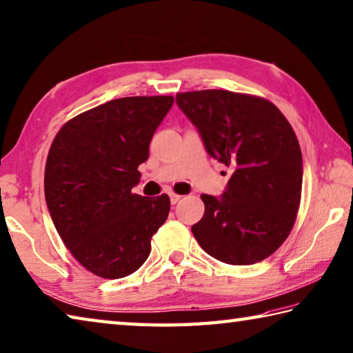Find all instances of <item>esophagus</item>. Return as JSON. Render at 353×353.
<instances>
[{
	"instance_id": "34e87169",
	"label": "esophagus",
	"mask_w": 353,
	"mask_h": 353,
	"mask_svg": "<svg viewBox=\"0 0 353 353\" xmlns=\"http://www.w3.org/2000/svg\"><path fill=\"white\" fill-rule=\"evenodd\" d=\"M181 194H176V193H170V201L171 203H177L179 201H181Z\"/></svg>"
}]
</instances>
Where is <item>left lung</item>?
Wrapping results in <instances>:
<instances>
[{
	"label": "left lung",
	"instance_id": "8db88e82",
	"mask_svg": "<svg viewBox=\"0 0 353 353\" xmlns=\"http://www.w3.org/2000/svg\"><path fill=\"white\" fill-rule=\"evenodd\" d=\"M208 154L232 176L221 197L202 194L203 217L191 227L214 259L250 265L283 245L296 221L303 154L292 125L272 101L223 89L179 92Z\"/></svg>",
	"mask_w": 353,
	"mask_h": 353
}]
</instances>
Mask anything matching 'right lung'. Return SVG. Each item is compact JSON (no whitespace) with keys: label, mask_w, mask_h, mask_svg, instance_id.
Segmentation results:
<instances>
[{"label":"right lung","mask_w":353,"mask_h":353,"mask_svg":"<svg viewBox=\"0 0 353 353\" xmlns=\"http://www.w3.org/2000/svg\"><path fill=\"white\" fill-rule=\"evenodd\" d=\"M174 97H123L70 119L57 132L44 170V196L61 241L105 279L134 273L170 213V197L132 193L139 165Z\"/></svg>","instance_id":"obj_1"}]
</instances>
